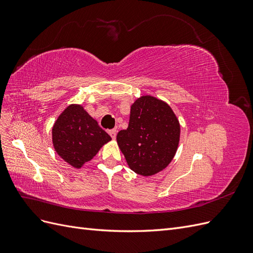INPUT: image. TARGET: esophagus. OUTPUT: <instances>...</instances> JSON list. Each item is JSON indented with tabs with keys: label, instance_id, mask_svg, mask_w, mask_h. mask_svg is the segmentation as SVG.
<instances>
[{
	"label": "esophagus",
	"instance_id": "esophagus-1",
	"mask_svg": "<svg viewBox=\"0 0 253 253\" xmlns=\"http://www.w3.org/2000/svg\"><path fill=\"white\" fill-rule=\"evenodd\" d=\"M109 134H110V136L112 137L113 139H115V138H116V134H117V131H116V129H115V128H113V129H110V131H109Z\"/></svg>",
	"mask_w": 253,
	"mask_h": 253
}]
</instances>
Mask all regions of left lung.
Returning <instances> with one entry per match:
<instances>
[{"label":"left lung","instance_id":"obj_1","mask_svg":"<svg viewBox=\"0 0 253 253\" xmlns=\"http://www.w3.org/2000/svg\"><path fill=\"white\" fill-rule=\"evenodd\" d=\"M180 126L172 109L151 96H142L131 106L126 129L117 142L131 169L143 176L164 170L178 147Z\"/></svg>","mask_w":253,"mask_h":253}]
</instances>
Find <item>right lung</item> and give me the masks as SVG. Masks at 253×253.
<instances>
[{
    "label": "right lung",
    "mask_w": 253,
    "mask_h": 253,
    "mask_svg": "<svg viewBox=\"0 0 253 253\" xmlns=\"http://www.w3.org/2000/svg\"><path fill=\"white\" fill-rule=\"evenodd\" d=\"M111 139V136L80 105L66 108L52 127L53 147L74 168H81Z\"/></svg>",
    "instance_id": "obj_1"
}]
</instances>
